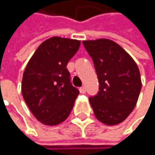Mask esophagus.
Returning <instances> with one entry per match:
<instances>
[{
  "label": "esophagus",
  "mask_w": 155,
  "mask_h": 155,
  "mask_svg": "<svg viewBox=\"0 0 155 155\" xmlns=\"http://www.w3.org/2000/svg\"><path fill=\"white\" fill-rule=\"evenodd\" d=\"M85 87L84 86H82V87H80V92L82 93V94H84L85 93Z\"/></svg>",
  "instance_id": "34e87169"
}]
</instances>
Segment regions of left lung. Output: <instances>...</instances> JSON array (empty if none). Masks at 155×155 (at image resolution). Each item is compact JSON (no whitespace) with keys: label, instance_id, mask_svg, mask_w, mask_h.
Returning <instances> with one entry per match:
<instances>
[{"label":"left lung","instance_id":"obj_1","mask_svg":"<svg viewBox=\"0 0 155 155\" xmlns=\"http://www.w3.org/2000/svg\"><path fill=\"white\" fill-rule=\"evenodd\" d=\"M98 79V92L89 97L95 116L108 126L120 124L135 108L141 89L139 68L120 45L110 40L84 41Z\"/></svg>","mask_w":155,"mask_h":155}]
</instances>
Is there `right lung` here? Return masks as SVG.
Here are the masks:
<instances>
[{"mask_svg": "<svg viewBox=\"0 0 155 155\" xmlns=\"http://www.w3.org/2000/svg\"><path fill=\"white\" fill-rule=\"evenodd\" d=\"M80 44L77 40L50 38L37 48L25 69L23 98L35 118L46 126L66 120L79 95L71 83L67 64Z\"/></svg>", "mask_w": 155, "mask_h": 155, "instance_id": "add662e5", "label": "right lung"}]
</instances>
